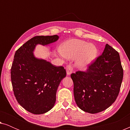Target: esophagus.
<instances>
[{
	"label": "esophagus",
	"instance_id": "obj_1",
	"mask_svg": "<svg viewBox=\"0 0 130 130\" xmlns=\"http://www.w3.org/2000/svg\"><path fill=\"white\" fill-rule=\"evenodd\" d=\"M72 72H73V69L72 66H71L70 65H68L66 67V73H67V74L68 76L70 75L72 73Z\"/></svg>",
	"mask_w": 130,
	"mask_h": 130
}]
</instances>
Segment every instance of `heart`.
Here are the masks:
<instances>
[{
    "label": "heart",
    "instance_id": "heart-1",
    "mask_svg": "<svg viewBox=\"0 0 130 130\" xmlns=\"http://www.w3.org/2000/svg\"><path fill=\"white\" fill-rule=\"evenodd\" d=\"M58 50L66 58L76 57V65L80 69L90 66L95 62L98 54V50L94 44L78 39L66 41L60 45Z\"/></svg>",
    "mask_w": 130,
    "mask_h": 130
}]
</instances>
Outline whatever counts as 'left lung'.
Masks as SVG:
<instances>
[{
	"mask_svg": "<svg viewBox=\"0 0 130 130\" xmlns=\"http://www.w3.org/2000/svg\"><path fill=\"white\" fill-rule=\"evenodd\" d=\"M71 77L78 107L90 113L104 111L116 100L122 83L119 53L106 44L102 55L87 70L72 73Z\"/></svg>",
	"mask_w": 130,
	"mask_h": 130,
	"instance_id": "8db88e82",
	"label": "left lung"
}]
</instances>
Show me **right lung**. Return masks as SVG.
I'll list each match as a JSON object with an SVG mask.
<instances>
[{"mask_svg":"<svg viewBox=\"0 0 130 130\" xmlns=\"http://www.w3.org/2000/svg\"><path fill=\"white\" fill-rule=\"evenodd\" d=\"M59 37L36 36L16 51L11 67V81L18 102L34 114L47 112L54 106L58 87L66 71L35 56L37 45L48 46Z\"/></svg>","mask_w":130,"mask_h":130,"instance_id":"add662e5","label":"right lung"}]
</instances>
